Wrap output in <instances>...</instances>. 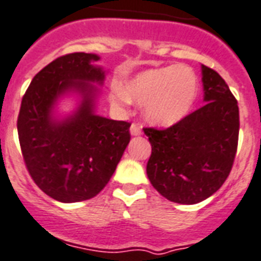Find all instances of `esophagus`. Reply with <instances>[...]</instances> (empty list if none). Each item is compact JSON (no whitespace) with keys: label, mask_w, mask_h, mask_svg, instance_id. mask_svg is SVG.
I'll list each match as a JSON object with an SVG mask.
<instances>
[{"label":"esophagus","mask_w":261,"mask_h":261,"mask_svg":"<svg viewBox=\"0 0 261 261\" xmlns=\"http://www.w3.org/2000/svg\"><path fill=\"white\" fill-rule=\"evenodd\" d=\"M131 135H141L142 134V126L139 123H133L130 127Z\"/></svg>","instance_id":"obj_1"}]
</instances>
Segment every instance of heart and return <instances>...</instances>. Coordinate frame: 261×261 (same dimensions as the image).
Wrapping results in <instances>:
<instances>
[{"label":"heart","instance_id":"heart-1","mask_svg":"<svg viewBox=\"0 0 261 261\" xmlns=\"http://www.w3.org/2000/svg\"><path fill=\"white\" fill-rule=\"evenodd\" d=\"M198 94V79L185 65L151 68L133 76L110 95L115 105L128 100L145 103L146 118L169 126L181 120L192 109Z\"/></svg>","mask_w":261,"mask_h":261}]
</instances>
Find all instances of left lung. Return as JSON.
<instances>
[{"label":"left lung","mask_w":261,"mask_h":261,"mask_svg":"<svg viewBox=\"0 0 261 261\" xmlns=\"http://www.w3.org/2000/svg\"><path fill=\"white\" fill-rule=\"evenodd\" d=\"M205 105L173 126L145 127L151 143L147 177L177 204H197L228 178L239 143V106L221 76L202 65Z\"/></svg>","instance_id":"obj_1"}]
</instances>
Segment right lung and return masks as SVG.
Here are the masks:
<instances>
[{
	"label": "right lung",
	"mask_w": 261,
	"mask_h": 261,
	"mask_svg": "<svg viewBox=\"0 0 261 261\" xmlns=\"http://www.w3.org/2000/svg\"><path fill=\"white\" fill-rule=\"evenodd\" d=\"M99 56L75 52L57 57L33 77L17 119L27 170L42 192L60 202L90 200L103 190L119 164L131 123L94 114L95 87L105 71L91 64ZM76 89L83 96L78 111L56 122L51 109L57 97Z\"/></svg>",
	"instance_id": "right-lung-1"
}]
</instances>
